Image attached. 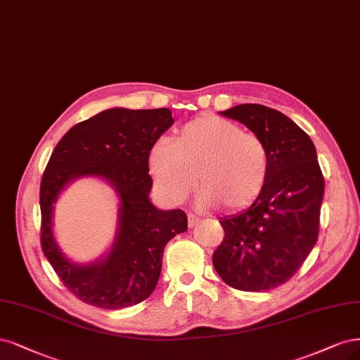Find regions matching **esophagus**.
Instances as JSON below:
<instances>
[{
  "mask_svg": "<svg viewBox=\"0 0 360 360\" xmlns=\"http://www.w3.org/2000/svg\"><path fill=\"white\" fill-rule=\"evenodd\" d=\"M198 221H200V219H198L195 214H188V226L189 228H193Z\"/></svg>",
  "mask_w": 360,
  "mask_h": 360,
  "instance_id": "esophagus-1",
  "label": "esophagus"
}]
</instances>
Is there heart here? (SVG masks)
Here are the masks:
<instances>
[{
  "mask_svg": "<svg viewBox=\"0 0 360 360\" xmlns=\"http://www.w3.org/2000/svg\"><path fill=\"white\" fill-rule=\"evenodd\" d=\"M147 160L156 186L169 202L184 201L196 180L200 207L219 205L229 213L255 204L269 176L265 143L217 116L186 123L172 143L156 141Z\"/></svg>",
  "mask_w": 360,
  "mask_h": 360,
  "instance_id": "obj_1",
  "label": "heart"
}]
</instances>
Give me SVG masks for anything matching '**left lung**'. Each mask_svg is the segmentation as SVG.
Returning <instances> with one entry per match:
<instances>
[{
  "instance_id": "8db88e82",
  "label": "left lung",
  "mask_w": 360,
  "mask_h": 360,
  "mask_svg": "<svg viewBox=\"0 0 360 360\" xmlns=\"http://www.w3.org/2000/svg\"><path fill=\"white\" fill-rule=\"evenodd\" d=\"M220 115L241 122L265 143L269 176L255 204L220 220L225 238L213 255V265L233 289H274L292 278L319 237L325 180L316 147L274 108L240 104Z\"/></svg>"
}]
</instances>
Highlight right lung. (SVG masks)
<instances>
[{
  "instance_id": "add662e5",
  "label": "right lung",
  "mask_w": 360,
  "mask_h": 360,
  "mask_svg": "<svg viewBox=\"0 0 360 360\" xmlns=\"http://www.w3.org/2000/svg\"><path fill=\"white\" fill-rule=\"evenodd\" d=\"M172 123L169 108H108L74 125L59 140L40 186L41 249L67 289L86 304L117 309L140 304L155 290L167 243L188 229L183 210H159L150 200L148 150ZM79 176H100L121 201L110 252L88 266L61 255L53 235V204Z\"/></svg>"
}]
</instances>
